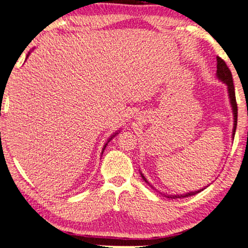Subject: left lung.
<instances>
[{"label": "left lung", "mask_w": 248, "mask_h": 248, "mask_svg": "<svg viewBox=\"0 0 248 248\" xmlns=\"http://www.w3.org/2000/svg\"><path fill=\"white\" fill-rule=\"evenodd\" d=\"M217 59V71H216V77H217L218 80H221L222 82H224L228 86V93H229V98H230V103H231V108H232V112H233V130H232V139L234 137V134H236V128H237V117H238V108H237V102H236V93H234V87H233V80H232V74H231V71L229 70V67L225 64V62L223 59L220 57H216ZM142 175L143 180L146 182L147 184H150L149 182L146 181V178L144 177V175ZM153 187V186H152ZM155 189V187H153ZM205 189V187H203ZM202 190L198 191H193V192H187L186 194H166L164 193L165 197L170 199H177V198H184V197H190L193 196V194L199 193ZM162 194V193H161Z\"/></svg>", "instance_id": "left-lung-1"}]
</instances>
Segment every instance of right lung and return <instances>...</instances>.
<instances>
[{
  "mask_svg": "<svg viewBox=\"0 0 248 248\" xmlns=\"http://www.w3.org/2000/svg\"><path fill=\"white\" fill-rule=\"evenodd\" d=\"M28 55H30V52H28ZM28 55H27V57H28ZM118 133H119V131H117V133H114L113 135H112V136H111V137H109V139H108V142H106V143H105V145H104V147H103V151H102V155H103V152H104V150H105V147H106V145H108V142H109V140H111L112 139H113V137H114V136H115V135H117Z\"/></svg>",
  "mask_w": 248,
  "mask_h": 248,
  "instance_id": "obj_1",
  "label": "right lung"
}]
</instances>
